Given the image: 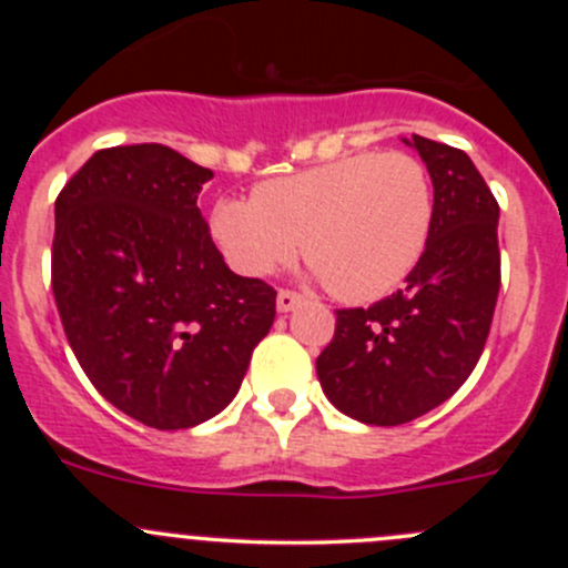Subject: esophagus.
Wrapping results in <instances>:
<instances>
[{
    "label": "esophagus",
    "instance_id": "1",
    "mask_svg": "<svg viewBox=\"0 0 568 568\" xmlns=\"http://www.w3.org/2000/svg\"><path fill=\"white\" fill-rule=\"evenodd\" d=\"M300 302H302V296L296 294V291L280 288V294H277V311H280V313H288V311H294V307L300 305Z\"/></svg>",
    "mask_w": 568,
    "mask_h": 568
}]
</instances>
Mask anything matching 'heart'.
I'll return each instance as SVG.
<instances>
[{
  "label": "heart",
  "instance_id": "obj_1",
  "mask_svg": "<svg viewBox=\"0 0 568 568\" xmlns=\"http://www.w3.org/2000/svg\"><path fill=\"white\" fill-rule=\"evenodd\" d=\"M434 209V183L420 159L354 153L268 178L252 189V200H220L211 236L247 277L288 263L302 239V255L337 300L371 302L415 272L432 239Z\"/></svg>",
  "mask_w": 568,
  "mask_h": 568
}]
</instances>
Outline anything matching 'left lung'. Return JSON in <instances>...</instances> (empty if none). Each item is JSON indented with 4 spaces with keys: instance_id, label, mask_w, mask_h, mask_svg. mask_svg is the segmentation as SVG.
Returning <instances> with one entry per match:
<instances>
[{
    "instance_id": "8db88e82",
    "label": "left lung",
    "mask_w": 568,
    "mask_h": 568,
    "mask_svg": "<svg viewBox=\"0 0 568 568\" xmlns=\"http://www.w3.org/2000/svg\"><path fill=\"white\" fill-rule=\"evenodd\" d=\"M434 183L428 247L404 288L343 307L318 354L321 390L368 426H400L448 400L473 374L500 291L497 205L469 156L412 134Z\"/></svg>"
}]
</instances>
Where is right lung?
I'll list each match as a JSON object with an SVG mask.
<instances>
[{
    "instance_id": "right-lung-1",
    "label": "right lung",
    "mask_w": 568,
    "mask_h": 568,
    "mask_svg": "<svg viewBox=\"0 0 568 568\" xmlns=\"http://www.w3.org/2000/svg\"><path fill=\"white\" fill-rule=\"evenodd\" d=\"M209 178L168 145H118L54 203L51 288L68 343L109 404L159 432L231 404L277 305L216 250L197 209Z\"/></svg>"
}]
</instances>
